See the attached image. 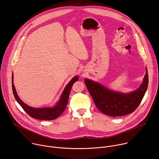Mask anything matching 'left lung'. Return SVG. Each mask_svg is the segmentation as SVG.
<instances>
[{"label":"left lung","instance_id":"1","mask_svg":"<svg viewBox=\"0 0 159 159\" xmlns=\"http://www.w3.org/2000/svg\"><path fill=\"white\" fill-rule=\"evenodd\" d=\"M85 84L98 109L111 116H121L133 112L140 105L148 87L147 70L141 85L128 94L111 90L97 82L85 79Z\"/></svg>","mask_w":159,"mask_h":159}]
</instances>
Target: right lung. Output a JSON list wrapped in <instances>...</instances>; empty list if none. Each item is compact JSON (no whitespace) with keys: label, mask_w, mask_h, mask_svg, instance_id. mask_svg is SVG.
Masks as SVG:
<instances>
[{"label":"right lung","mask_w":159,"mask_h":159,"mask_svg":"<svg viewBox=\"0 0 159 159\" xmlns=\"http://www.w3.org/2000/svg\"><path fill=\"white\" fill-rule=\"evenodd\" d=\"M79 77L77 76L74 77L70 82L68 84L65 88L64 89L63 93L60 97V100L57 102V104L54 106L53 107H42V108H35L31 106H28L25 102H22L16 91V89L14 85L13 84V75L12 77V91L14 98L17 102L19 104V105L22 107L25 112L31 117L41 120H53L57 119L58 116H60L62 112L65 109L68 101H69V94L70 93V90L72 89V86L73 84L77 81Z\"/></svg>","instance_id":"1"}]
</instances>
